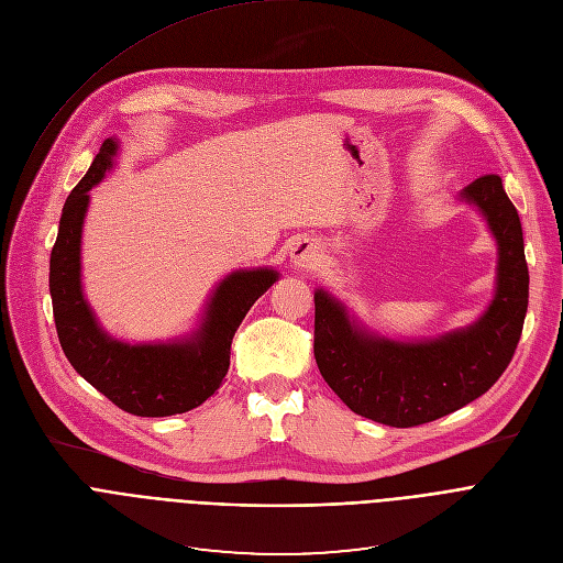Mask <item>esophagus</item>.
Returning a JSON list of instances; mask_svg holds the SVG:
<instances>
[{
	"instance_id": "esophagus-1",
	"label": "esophagus",
	"mask_w": 563,
	"mask_h": 563,
	"mask_svg": "<svg viewBox=\"0 0 563 563\" xmlns=\"http://www.w3.org/2000/svg\"><path fill=\"white\" fill-rule=\"evenodd\" d=\"M289 255H291V262H294L296 269L310 272L321 262V246L310 238H301V240H296L291 244Z\"/></svg>"
}]
</instances>
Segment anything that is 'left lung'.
<instances>
[{
	"instance_id": "1",
	"label": "left lung",
	"mask_w": 563,
	"mask_h": 563,
	"mask_svg": "<svg viewBox=\"0 0 563 563\" xmlns=\"http://www.w3.org/2000/svg\"><path fill=\"white\" fill-rule=\"evenodd\" d=\"M460 197L482 212L498 244L494 301L471 325L398 342L360 325L325 289L314 291L317 366L364 419L391 428L437 421L489 391L514 357L530 296L518 212L496 174L479 176Z\"/></svg>"
}]
</instances>
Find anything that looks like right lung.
Here are the masks:
<instances>
[{
  "instance_id": "obj_1",
  "label": "right lung",
  "mask_w": 563,
  "mask_h": 563,
  "mask_svg": "<svg viewBox=\"0 0 563 563\" xmlns=\"http://www.w3.org/2000/svg\"><path fill=\"white\" fill-rule=\"evenodd\" d=\"M118 140H103L88 174L67 197L49 260V291L65 357L97 391L133 417L183 415L208 400L229 373L242 319L276 280L274 269L229 274L206 303L199 328L172 342L126 344L95 319L81 287V233L90 190L112 169Z\"/></svg>"
}]
</instances>
